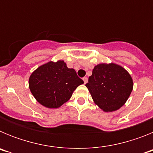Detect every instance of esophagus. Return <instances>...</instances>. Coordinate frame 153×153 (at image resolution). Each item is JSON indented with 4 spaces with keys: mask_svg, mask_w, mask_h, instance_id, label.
I'll return each instance as SVG.
<instances>
[{
    "mask_svg": "<svg viewBox=\"0 0 153 153\" xmlns=\"http://www.w3.org/2000/svg\"><path fill=\"white\" fill-rule=\"evenodd\" d=\"M83 82H84L85 84H86V83H87V82H88V78L86 77V76H85V77L83 78Z\"/></svg>",
    "mask_w": 153,
    "mask_h": 153,
    "instance_id": "1",
    "label": "esophagus"
}]
</instances>
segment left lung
Returning <instances> with one entry per match:
<instances>
[{"label": "left lung", "instance_id": "obj_1", "mask_svg": "<svg viewBox=\"0 0 153 153\" xmlns=\"http://www.w3.org/2000/svg\"><path fill=\"white\" fill-rule=\"evenodd\" d=\"M93 101L104 112L122 107L133 88L130 74L116 63H100L94 67L86 84Z\"/></svg>", "mask_w": 153, "mask_h": 153}]
</instances>
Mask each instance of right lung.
I'll return each instance as SVG.
<instances>
[{
  "mask_svg": "<svg viewBox=\"0 0 153 153\" xmlns=\"http://www.w3.org/2000/svg\"><path fill=\"white\" fill-rule=\"evenodd\" d=\"M83 81L74 69L63 60L50 61L33 71L29 78V88L36 101L47 108L56 109L69 100Z\"/></svg>",
  "mask_w": 153,
  "mask_h": 153,
  "instance_id": "1",
  "label": "right lung"
}]
</instances>
